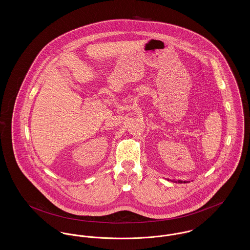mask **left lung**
I'll return each instance as SVG.
<instances>
[{"label": "left lung", "mask_w": 250, "mask_h": 250, "mask_svg": "<svg viewBox=\"0 0 250 250\" xmlns=\"http://www.w3.org/2000/svg\"><path fill=\"white\" fill-rule=\"evenodd\" d=\"M177 182H178V183H182V182H183V183H187V181H181V180H178Z\"/></svg>", "instance_id": "obj_1"}]
</instances>
